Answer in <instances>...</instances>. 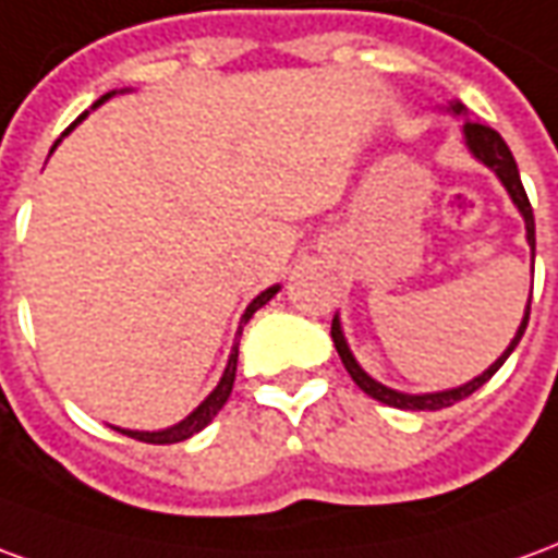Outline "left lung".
<instances>
[{
	"label": "left lung",
	"mask_w": 558,
	"mask_h": 558,
	"mask_svg": "<svg viewBox=\"0 0 558 558\" xmlns=\"http://www.w3.org/2000/svg\"><path fill=\"white\" fill-rule=\"evenodd\" d=\"M448 110L453 113V117H465V108H462L460 101H453ZM462 134H465V146L472 149V156H475L477 161H484L489 171L499 177L501 185L508 189V195H511V201L517 204V209H520V216H523L525 240H529L532 255H535V216H532V204H529V195H525L523 180H520V171H517V161H513L508 144L501 141V134L496 132V129H489V125H484V122L465 120L462 122ZM525 324H529V306H525L520 330H517V336L511 339V345L501 351L499 361L493 363L489 369H484L477 378H472V381H465V385L460 387H450V390H438V393H399V390H393V387H385L381 381H375L373 375L363 373L361 363L354 361L349 342H345V336H342L339 318H333V324H330V336H333V345L336 351H339L342 363H345V369H349V375L354 378V385L361 387L363 393H369L373 399L385 402V405H393V409H405V412H438V409H448V405H453V402L472 397L477 387L487 385L489 378L499 373L501 363L508 361V354H511V351L517 349V342L523 339Z\"/></svg>",
	"instance_id": "1"
}]
</instances>
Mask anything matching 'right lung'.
<instances>
[{
	"label": "right lung",
	"instance_id": "obj_1",
	"mask_svg": "<svg viewBox=\"0 0 558 558\" xmlns=\"http://www.w3.org/2000/svg\"><path fill=\"white\" fill-rule=\"evenodd\" d=\"M110 96H113V93H108V96L98 98L93 108H98L101 101H108ZM83 117H86V113H83ZM83 117H81V120H83ZM81 120H77V122H81ZM77 122H74V125H77ZM276 291H279V286L267 288V291H260L258 298L248 303L246 312H243V322H240V330H236V336L243 333V324H246L248 318H252V315H255V312H258L260 306H264V303H267V300H270L272 294H276ZM236 345H240V339H236V342H234V351H231V357H228V366H225V373H222V378H219V385H216V390H213V393H209V397L204 399V402H201V405H197L195 412L189 414L185 421L168 426V429H159V433H141V429H120V426H113V429H120L122 436H132V438H137V441H146V445H173V441H185V438H192V436H195V433H201V429H204V426H207L209 421L216 417V414L222 412V405H225V402H228V397H231V390H234Z\"/></svg>",
	"mask_w": 558,
	"mask_h": 558
}]
</instances>
